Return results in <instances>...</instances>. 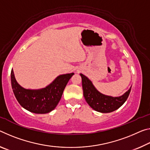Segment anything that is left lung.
Returning a JSON list of instances; mask_svg holds the SVG:
<instances>
[{"mask_svg":"<svg viewBox=\"0 0 150 150\" xmlns=\"http://www.w3.org/2000/svg\"><path fill=\"white\" fill-rule=\"evenodd\" d=\"M80 75L85 100L93 109L98 112L110 113L120 108L127 100L132 89L131 87L124 94L119 97L106 96L99 92L86 76L81 73Z\"/></svg>","mask_w":150,"mask_h":150,"instance_id":"1","label":"left lung"}]
</instances>
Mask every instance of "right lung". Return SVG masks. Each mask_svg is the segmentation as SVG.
Segmentation results:
<instances>
[{"label":"right lung","instance_id":"right-lung-1","mask_svg":"<svg viewBox=\"0 0 150 150\" xmlns=\"http://www.w3.org/2000/svg\"><path fill=\"white\" fill-rule=\"evenodd\" d=\"M73 75V73L60 75L44 88L29 89H25L18 83L12 69V89L16 100L23 108L34 113H47L57 105L67 84Z\"/></svg>","mask_w":150,"mask_h":150}]
</instances>
